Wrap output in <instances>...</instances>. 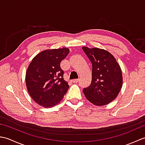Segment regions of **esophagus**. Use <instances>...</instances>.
<instances>
[{
    "mask_svg": "<svg viewBox=\"0 0 145 145\" xmlns=\"http://www.w3.org/2000/svg\"><path fill=\"white\" fill-rule=\"evenodd\" d=\"M78 80H79V79H73V80H72V82H73V83H77L78 82Z\"/></svg>",
    "mask_w": 145,
    "mask_h": 145,
    "instance_id": "obj_1",
    "label": "esophagus"
}]
</instances>
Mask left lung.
<instances>
[{
  "label": "left lung",
  "instance_id": "1",
  "mask_svg": "<svg viewBox=\"0 0 145 145\" xmlns=\"http://www.w3.org/2000/svg\"><path fill=\"white\" fill-rule=\"evenodd\" d=\"M92 65L91 82L83 92L87 99L97 106L115 100L123 85L121 68L110 52L98 48L83 47Z\"/></svg>",
  "mask_w": 145,
  "mask_h": 145
}]
</instances>
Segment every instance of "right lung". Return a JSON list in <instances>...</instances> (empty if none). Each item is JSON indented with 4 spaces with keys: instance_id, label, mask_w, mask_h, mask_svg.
<instances>
[{
    "instance_id": "obj_1",
    "label": "right lung",
    "mask_w": 145,
    "mask_h": 145,
    "mask_svg": "<svg viewBox=\"0 0 145 145\" xmlns=\"http://www.w3.org/2000/svg\"><path fill=\"white\" fill-rule=\"evenodd\" d=\"M67 48L46 50L33 58L27 70L26 87L39 105L51 108L63 99L69 85L64 80L60 63L69 54Z\"/></svg>"
}]
</instances>
